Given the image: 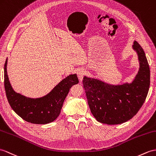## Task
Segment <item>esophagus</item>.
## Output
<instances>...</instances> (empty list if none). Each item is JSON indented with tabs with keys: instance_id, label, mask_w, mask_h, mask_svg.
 Masks as SVG:
<instances>
[{
	"instance_id": "34e87169",
	"label": "esophagus",
	"mask_w": 156,
	"mask_h": 156,
	"mask_svg": "<svg viewBox=\"0 0 156 156\" xmlns=\"http://www.w3.org/2000/svg\"><path fill=\"white\" fill-rule=\"evenodd\" d=\"M85 74V71L83 69H79L77 70V77L79 79V81H80L81 82L82 81Z\"/></svg>"
}]
</instances>
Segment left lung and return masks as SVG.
I'll use <instances>...</instances> for the list:
<instances>
[{"label":"left lung","instance_id":"left-lung-1","mask_svg":"<svg viewBox=\"0 0 156 156\" xmlns=\"http://www.w3.org/2000/svg\"><path fill=\"white\" fill-rule=\"evenodd\" d=\"M140 69L131 83L112 85L98 79L83 77V85L91 113L98 122L109 125L122 124L134 116L142 107L149 90L150 70L144 49L136 41Z\"/></svg>","mask_w":156,"mask_h":156}]
</instances>
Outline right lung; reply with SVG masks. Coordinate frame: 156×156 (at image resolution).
<instances>
[{"label":"right lung","mask_w":156,"mask_h":156,"mask_svg":"<svg viewBox=\"0 0 156 156\" xmlns=\"http://www.w3.org/2000/svg\"><path fill=\"white\" fill-rule=\"evenodd\" d=\"M7 59L5 63V89L11 108L22 119L33 124H45L54 121L59 115L63 102L71 87L77 84L76 74L70 75L57 85L47 95L31 98L16 93L11 87L6 71Z\"/></svg>","instance_id":"1"}]
</instances>
